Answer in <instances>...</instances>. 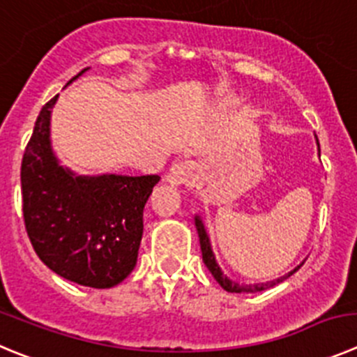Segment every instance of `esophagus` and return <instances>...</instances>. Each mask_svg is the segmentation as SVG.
<instances>
[{"instance_id":"34e87169","label":"esophagus","mask_w":357,"mask_h":357,"mask_svg":"<svg viewBox=\"0 0 357 357\" xmlns=\"http://www.w3.org/2000/svg\"><path fill=\"white\" fill-rule=\"evenodd\" d=\"M195 176V163L194 162H178L171 167L167 174V183L171 186L188 185Z\"/></svg>"}]
</instances>
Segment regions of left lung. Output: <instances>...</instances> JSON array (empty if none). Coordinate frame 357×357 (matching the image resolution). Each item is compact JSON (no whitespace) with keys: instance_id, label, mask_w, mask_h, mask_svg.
<instances>
[{"instance_id":"obj_1","label":"left lung","mask_w":357,"mask_h":357,"mask_svg":"<svg viewBox=\"0 0 357 357\" xmlns=\"http://www.w3.org/2000/svg\"><path fill=\"white\" fill-rule=\"evenodd\" d=\"M315 141H317V149H319V156H321V146H319V139L317 135H315ZM195 227H197V232H199V241H201V250H202V261H204L206 268L209 269V273H211L213 276H215V280L218 282L220 285H222V289H225L227 292H261V291H266V289L269 287H275V285L282 284L284 280H287L289 276L294 275L296 271H298L299 268L303 266L301 264L298 266V268H294L292 271H289L287 275L280 276V278L273 280V282H266V284H238V282H234V280L229 278L227 275H224V271H222V268L218 266V262H216V257L215 254H213V248H211V241H209V236L208 232H206V227H204V222L201 220V216L195 215Z\"/></svg>"}]
</instances>
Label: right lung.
<instances>
[{"mask_svg":"<svg viewBox=\"0 0 357 357\" xmlns=\"http://www.w3.org/2000/svg\"><path fill=\"white\" fill-rule=\"evenodd\" d=\"M58 96L40 111L22 156L26 231L40 261L56 275L84 287L111 289L137 264L142 213L160 176H79L59 165L51 144Z\"/></svg>","mask_w":357,"mask_h":357,"instance_id":"add662e5","label":"right lung"}]
</instances>
